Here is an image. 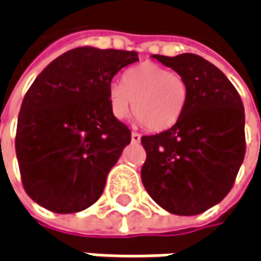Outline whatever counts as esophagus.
<instances>
[{"instance_id": "obj_1", "label": "esophagus", "mask_w": 261, "mask_h": 261, "mask_svg": "<svg viewBox=\"0 0 261 261\" xmlns=\"http://www.w3.org/2000/svg\"><path fill=\"white\" fill-rule=\"evenodd\" d=\"M130 138H132V143H135V144L141 141V135H140V134H137V132H132Z\"/></svg>"}]
</instances>
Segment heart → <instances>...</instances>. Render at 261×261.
<instances>
[{
    "instance_id": "obj_1",
    "label": "heart",
    "mask_w": 261,
    "mask_h": 261,
    "mask_svg": "<svg viewBox=\"0 0 261 261\" xmlns=\"http://www.w3.org/2000/svg\"><path fill=\"white\" fill-rule=\"evenodd\" d=\"M186 100V81L153 63L127 70L123 82H113L108 88V102L115 118L123 120L134 110V115L153 132L173 127L183 114Z\"/></svg>"
}]
</instances>
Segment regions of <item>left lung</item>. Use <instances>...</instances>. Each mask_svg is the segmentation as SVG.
I'll list each match as a JSON object with an SVG mask.
<instances>
[{
  "label": "left lung",
  "mask_w": 261,
  "mask_h": 261,
  "mask_svg": "<svg viewBox=\"0 0 261 261\" xmlns=\"http://www.w3.org/2000/svg\"><path fill=\"white\" fill-rule=\"evenodd\" d=\"M188 84V100L168 130L143 137L141 180L167 212H206L233 188L245 158V111L228 78L195 54L151 55Z\"/></svg>",
  "instance_id": "obj_1"
}]
</instances>
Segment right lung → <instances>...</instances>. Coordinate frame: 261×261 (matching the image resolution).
I'll return each instance as SVG.
<instances>
[{
  "instance_id": "add662e5",
  "label": "right lung",
  "mask_w": 261,
  "mask_h": 261,
  "mask_svg": "<svg viewBox=\"0 0 261 261\" xmlns=\"http://www.w3.org/2000/svg\"><path fill=\"white\" fill-rule=\"evenodd\" d=\"M135 50L82 46L64 52L27 91L17 117L16 156L25 192L55 213L94 204L107 176L130 143L115 118L108 88Z\"/></svg>"
}]
</instances>
